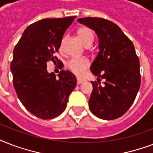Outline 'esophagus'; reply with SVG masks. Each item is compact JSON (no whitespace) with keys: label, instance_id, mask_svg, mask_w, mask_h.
<instances>
[{"label":"esophagus","instance_id":"esophagus-1","mask_svg":"<svg viewBox=\"0 0 153 153\" xmlns=\"http://www.w3.org/2000/svg\"><path fill=\"white\" fill-rule=\"evenodd\" d=\"M83 82H85V80H84L83 79H79V78H78V79H77V83L78 84L82 83Z\"/></svg>","mask_w":153,"mask_h":153}]
</instances>
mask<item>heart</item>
<instances>
[{
  "label": "heart",
  "instance_id": "obj_1",
  "mask_svg": "<svg viewBox=\"0 0 153 153\" xmlns=\"http://www.w3.org/2000/svg\"><path fill=\"white\" fill-rule=\"evenodd\" d=\"M77 34L85 46L92 44L94 41V33L91 28L86 27H80L77 31ZM62 43H63V39L60 45V48H62ZM89 66H90L89 60L84 57H74L70 60L67 63V67L69 68L70 71L77 76H82Z\"/></svg>",
  "mask_w": 153,
  "mask_h": 153
}]
</instances>
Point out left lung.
<instances>
[{
	"instance_id": "8db88e82",
	"label": "left lung",
	"mask_w": 153,
	"mask_h": 153,
	"mask_svg": "<svg viewBox=\"0 0 153 153\" xmlns=\"http://www.w3.org/2000/svg\"><path fill=\"white\" fill-rule=\"evenodd\" d=\"M78 21L97 34L99 51L91 71L98 82L99 77L106 80L103 86L91 82L89 108L103 120L118 118L130 108L140 89V61L135 48L112 21L96 17L79 18Z\"/></svg>"
}]
</instances>
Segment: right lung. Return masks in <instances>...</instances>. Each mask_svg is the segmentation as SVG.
<instances>
[{
    "mask_svg": "<svg viewBox=\"0 0 153 153\" xmlns=\"http://www.w3.org/2000/svg\"><path fill=\"white\" fill-rule=\"evenodd\" d=\"M76 16L44 19L29 25L13 51L10 69L18 98L27 110L41 119L56 117L64 111L76 86L69 71L48 73L47 62L55 57L66 30Z\"/></svg>",
    "mask_w": 153,
    "mask_h": 153,
    "instance_id": "right-lung-1",
    "label": "right lung"
}]
</instances>
